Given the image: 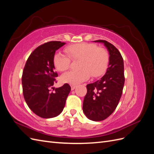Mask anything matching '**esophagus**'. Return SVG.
I'll use <instances>...</instances> for the list:
<instances>
[{"mask_svg":"<svg viewBox=\"0 0 154 154\" xmlns=\"http://www.w3.org/2000/svg\"><path fill=\"white\" fill-rule=\"evenodd\" d=\"M71 90L72 91H73V90H74V89H75V88L76 87V85H71Z\"/></svg>","mask_w":154,"mask_h":154,"instance_id":"1","label":"esophagus"}]
</instances>
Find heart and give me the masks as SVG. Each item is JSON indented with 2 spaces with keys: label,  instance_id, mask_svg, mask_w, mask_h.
I'll list each match as a JSON object with an SVG mask.
<instances>
[{
  "label": "heart",
  "instance_id": "b5f03b06",
  "mask_svg": "<svg viewBox=\"0 0 154 154\" xmlns=\"http://www.w3.org/2000/svg\"><path fill=\"white\" fill-rule=\"evenodd\" d=\"M67 56L57 53L54 56L53 63L58 71L69 69L72 60H79L78 71H72L62 74L60 80L64 83L76 85L90 78H97L103 74L108 67L109 55L106 50L95 44L78 43L69 45L64 49Z\"/></svg>",
  "mask_w": 154,
  "mask_h": 154
}]
</instances>
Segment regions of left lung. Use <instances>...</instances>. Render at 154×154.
<instances>
[{
  "label": "left lung",
  "mask_w": 154,
  "mask_h": 154,
  "mask_svg": "<svg viewBox=\"0 0 154 154\" xmlns=\"http://www.w3.org/2000/svg\"><path fill=\"white\" fill-rule=\"evenodd\" d=\"M94 42L103 44L108 50L109 67L101 80L87 85L83 111L89 119L100 122L112 114L122 97L125 83L124 63L122 54L114 45L106 40Z\"/></svg>",
  "instance_id": "obj_1"
}]
</instances>
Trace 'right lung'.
Instances as JSON below:
<instances>
[{
	"label": "right lung",
	"instance_id": "obj_1",
	"mask_svg": "<svg viewBox=\"0 0 154 154\" xmlns=\"http://www.w3.org/2000/svg\"><path fill=\"white\" fill-rule=\"evenodd\" d=\"M66 43L51 41L38 46L30 54L23 71V95L29 108L42 118H52L62 112L71 91L68 83L53 87L58 76L53 58L56 51ZM53 88L54 91H51Z\"/></svg>",
	"mask_w": 154,
	"mask_h": 154
}]
</instances>
